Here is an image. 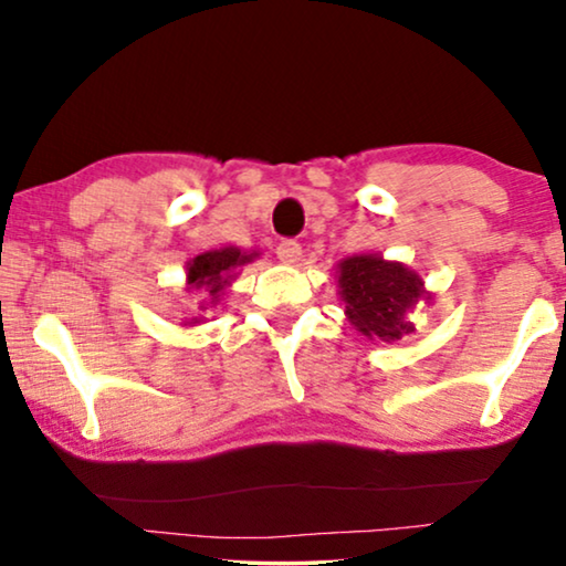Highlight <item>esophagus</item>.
<instances>
[{
	"mask_svg": "<svg viewBox=\"0 0 566 566\" xmlns=\"http://www.w3.org/2000/svg\"><path fill=\"white\" fill-rule=\"evenodd\" d=\"M277 260L285 262V265H296L301 260V244L296 239H283L281 244H277Z\"/></svg>",
	"mask_w": 566,
	"mask_h": 566,
	"instance_id": "34e87169",
	"label": "esophagus"
}]
</instances>
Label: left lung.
<instances>
[{
    "label": "left lung",
    "instance_id": "left-lung-1",
    "mask_svg": "<svg viewBox=\"0 0 566 566\" xmlns=\"http://www.w3.org/2000/svg\"><path fill=\"white\" fill-rule=\"evenodd\" d=\"M337 273L345 316L363 337L394 343L412 335L415 324L407 319V314L420 301L430 298L415 270L378 254H353L339 262Z\"/></svg>",
    "mask_w": 566,
    "mask_h": 566
}]
</instances>
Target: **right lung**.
Masks as SVG:
<instances>
[{
	"label": "right lung",
	"instance_id": "obj_1",
	"mask_svg": "<svg viewBox=\"0 0 566 566\" xmlns=\"http://www.w3.org/2000/svg\"><path fill=\"white\" fill-rule=\"evenodd\" d=\"M252 258H258V252H242L237 247H223V250H211L198 254L188 262V291H206L208 293V304H216L223 289L231 283V277L237 275V268L252 262ZM203 304L200 308H206ZM200 319H192L188 324H198Z\"/></svg>",
	"mask_w": 566,
	"mask_h": 566
}]
</instances>
